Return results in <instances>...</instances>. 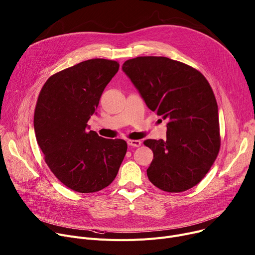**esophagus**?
<instances>
[{
    "instance_id": "1",
    "label": "esophagus",
    "mask_w": 255,
    "mask_h": 255,
    "mask_svg": "<svg viewBox=\"0 0 255 255\" xmlns=\"http://www.w3.org/2000/svg\"><path fill=\"white\" fill-rule=\"evenodd\" d=\"M127 143H128V145L134 146V147H138V146L141 145V141L140 140H134V139L133 140H128Z\"/></svg>"
}]
</instances>
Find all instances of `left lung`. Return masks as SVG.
Returning <instances> with one entry per match:
<instances>
[{
    "instance_id": "1",
    "label": "left lung",
    "mask_w": 255,
    "mask_h": 255,
    "mask_svg": "<svg viewBox=\"0 0 255 255\" xmlns=\"http://www.w3.org/2000/svg\"><path fill=\"white\" fill-rule=\"evenodd\" d=\"M147 108L167 120V139H146L154 152L146 170L162 191L180 193L198 184L220 147L218 108L206 78L163 56H140L122 66Z\"/></svg>"
}]
</instances>
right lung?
Returning a JSON list of instances; mask_svg holds the SVG:
<instances>
[{
  "instance_id": "right-lung-1",
  "label": "right lung",
  "mask_w": 255,
  "mask_h": 255,
  "mask_svg": "<svg viewBox=\"0 0 255 255\" xmlns=\"http://www.w3.org/2000/svg\"><path fill=\"white\" fill-rule=\"evenodd\" d=\"M119 66L103 58L82 61L51 76L39 94L33 117L37 142L50 170L75 192L107 188L126 155L125 140L101 137L87 124Z\"/></svg>"
}]
</instances>
